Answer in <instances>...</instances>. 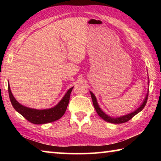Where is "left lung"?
<instances>
[{
    "instance_id": "obj_1",
    "label": "left lung",
    "mask_w": 161,
    "mask_h": 161,
    "mask_svg": "<svg viewBox=\"0 0 161 161\" xmlns=\"http://www.w3.org/2000/svg\"><path fill=\"white\" fill-rule=\"evenodd\" d=\"M148 84L149 86V78H148ZM148 91H149V86L148 88V92H147L146 96L145 98H144L143 102H142V103H141L139 107L136 108L135 111H132V112H130L128 114H125V115H123L121 116H119V117L110 116H108V114H106L105 112H103L102 108H100L99 103H98V102H97V98H96V97H95V95L92 93L91 91H89V92H90L92 102H93L94 107L95 108V109H96V111L98 114V115H99L101 118L104 120L105 121L109 122V123H111V124H123V123H125V122L129 121V120L131 119L135 115H136V114H138L140 111L143 110V108L145 107V106L146 104L147 99H148Z\"/></svg>"
}]
</instances>
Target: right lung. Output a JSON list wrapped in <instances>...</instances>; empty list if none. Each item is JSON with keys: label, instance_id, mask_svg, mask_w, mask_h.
I'll list each match as a JSON object with an SVG mask.
<instances>
[{"label": "right lung", "instance_id": "right-lung-1", "mask_svg": "<svg viewBox=\"0 0 161 161\" xmlns=\"http://www.w3.org/2000/svg\"><path fill=\"white\" fill-rule=\"evenodd\" d=\"M73 87L74 86L68 89L66 94L62 98V99L54 107L50 108H45V109H35V108L26 107L25 106L20 104L13 97L11 90H10L9 82L8 93L10 102L16 111H18L24 118L32 124H44L55 121L64 115L67 108L68 103H69L70 94L72 92Z\"/></svg>", "mask_w": 161, "mask_h": 161}]
</instances>
